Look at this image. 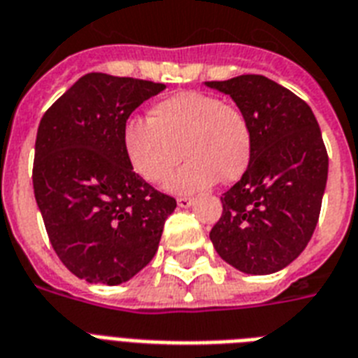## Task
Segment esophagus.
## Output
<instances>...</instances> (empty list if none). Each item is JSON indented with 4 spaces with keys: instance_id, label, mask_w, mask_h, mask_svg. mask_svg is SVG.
Returning <instances> with one entry per match:
<instances>
[{
    "instance_id": "esophagus-1",
    "label": "esophagus",
    "mask_w": 358,
    "mask_h": 358,
    "mask_svg": "<svg viewBox=\"0 0 358 358\" xmlns=\"http://www.w3.org/2000/svg\"><path fill=\"white\" fill-rule=\"evenodd\" d=\"M192 201L194 199L188 198V196H179V198H177V205H179V207H190Z\"/></svg>"
}]
</instances>
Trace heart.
I'll return each mask as SVG.
<instances>
[{
  "label": "heart",
  "mask_w": 358,
  "mask_h": 358,
  "mask_svg": "<svg viewBox=\"0 0 358 358\" xmlns=\"http://www.w3.org/2000/svg\"><path fill=\"white\" fill-rule=\"evenodd\" d=\"M123 149L132 170L148 182H164L182 155L188 160L171 177L173 192H198L218 181L239 179L252 157L245 113L209 93L179 91L151 106L149 119L130 117Z\"/></svg>",
  "instance_id": "1"
}]
</instances>
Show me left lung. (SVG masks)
Listing matches in <instances>:
<instances>
[{"label":"left lung","instance_id":"1","mask_svg":"<svg viewBox=\"0 0 358 358\" xmlns=\"http://www.w3.org/2000/svg\"><path fill=\"white\" fill-rule=\"evenodd\" d=\"M205 85L231 96L252 132L248 168L220 198L209 237L243 273H276L306 248L320 220L329 155L317 119L303 99L259 74Z\"/></svg>","mask_w":358,"mask_h":358}]
</instances>
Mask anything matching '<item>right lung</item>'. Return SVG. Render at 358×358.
Listing matches in <instances>:
<instances>
[{
  "mask_svg": "<svg viewBox=\"0 0 358 358\" xmlns=\"http://www.w3.org/2000/svg\"><path fill=\"white\" fill-rule=\"evenodd\" d=\"M164 84L102 73L82 76L41 119L33 190L61 263L78 278L117 285L159 248L176 198L130 166L123 127Z\"/></svg>",
  "mask_w": 358,
  "mask_h": 358,
  "instance_id": "right-lung-1",
  "label": "right lung"
}]
</instances>
